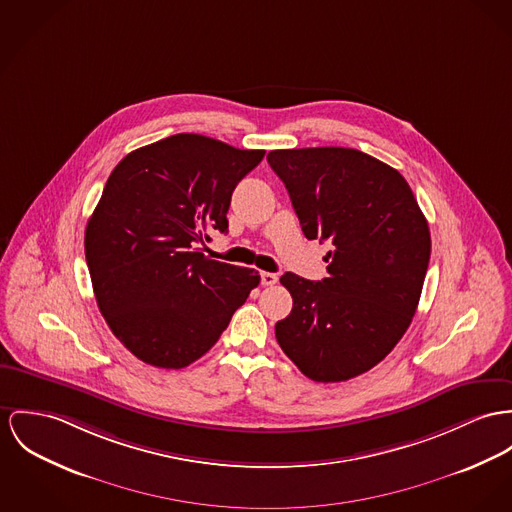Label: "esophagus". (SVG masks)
I'll return each instance as SVG.
<instances>
[{
  "label": "esophagus",
  "instance_id": "esophagus-1",
  "mask_svg": "<svg viewBox=\"0 0 512 512\" xmlns=\"http://www.w3.org/2000/svg\"><path fill=\"white\" fill-rule=\"evenodd\" d=\"M276 282H278V276L273 275V273H261V284L263 286H275Z\"/></svg>",
  "mask_w": 512,
  "mask_h": 512
}]
</instances>
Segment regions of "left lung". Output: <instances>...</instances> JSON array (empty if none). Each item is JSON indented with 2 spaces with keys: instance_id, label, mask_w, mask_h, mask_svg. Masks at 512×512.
Wrapping results in <instances>:
<instances>
[{
  "instance_id": "8db88e82",
  "label": "left lung",
  "mask_w": 512,
  "mask_h": 512,
  "mask_svg": "<svg viewBox=\"0 0 512 512\" xmlns=\"http://www.w3.org/2000/svg\"><path fill=\"white\" fill-rule=\"evenodd\" d=\"M308 239L329 241L327 278L284 273L292 312L275 325L284 354L314 382L374 368L407 331L431 259V232L401 173L353 148L273 150Z\"/></svg>"
}]
</instances>
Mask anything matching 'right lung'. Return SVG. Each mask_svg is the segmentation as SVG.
<instances>
[{"label":"right lung","mask_w":512,"mask_h":512,"mask_svg":"<svg viewBox=\"0 0 512 512\" xmlns=\"http://www.w3.org/2000/svg\"><path fill=\"white\" fill-rule=\"evenodd\" d=\"M263 156L175 134L130 152L107 179L85 259L107 325L142 362L189 366L259 286L257 271L208 259L198 243L228 232L232 193Z\"/></svg>","instance_id":"1"}]
</instances>
